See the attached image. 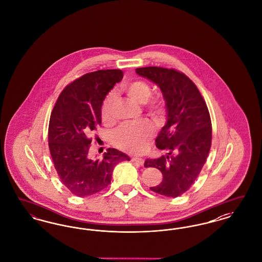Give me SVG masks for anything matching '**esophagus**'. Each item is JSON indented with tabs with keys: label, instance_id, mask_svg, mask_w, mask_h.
Listing matches in <instances>:
<instances>
[{
	"label": "esophagus",
	"instance_id": "esophagus-1",
	"mask_svg": "<svg viewBox=\"0 0 262 262\" xmlns=\"http://www.w3.org/2000/svg\"><path fill=\"white\" fill-rule=\"evenodd\" d=\"M132 161L133 162H137V164H139L140 166H142L144 164V160L142 158H139V157H133L132 158Z\"/></svg>",
	"mask_w": 262,
	"mask_h": 262
}]
</instances>
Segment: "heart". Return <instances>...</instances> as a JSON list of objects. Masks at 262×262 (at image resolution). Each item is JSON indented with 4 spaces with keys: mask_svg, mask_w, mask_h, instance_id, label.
I'll use <instances>...</instances> for the list:
<instances>
[{
    "mask_svg": "<svg viewBox=\"0 0 262 262\" xmlns=\"http://www.w3.org/2000/svg\"><path fill=\"white\" fill-rule=\"evenodd\" d=\"M121 89L127 98L137 104H144L145 110L154 121L160 122L162 120L165 113V100L161 95L150 97L152 90L147 82L143 80L129 81ZM114 105L115 96L110 93L101 106V118L105 124H112L114 122ZM153 136L154 128L152 125L146 121H141L119 127L113 136V141L120 149L138 154L147 148Z\"/></svg>",
    "mask_w": 262,
    "mask_h": 262,
    "instance_id": "b5f03b06",
    "label": "heart"
}]
</instances>
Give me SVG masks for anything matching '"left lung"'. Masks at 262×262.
I'll use <instances>...</instances> for the list:
<instances>
[{"instance_id":"obj_1","label":"left lung","mask_w":262,"mask_h":262,"mask_svg":"<svg viewBox=\"0 0 262 262\" xmlns=\"http://www.w3.org/2000/svg\"><path fill=\"white\" fill-rule=\"evenodd\" d=\"M137 74L161 89L167 122L156 146L168 153L146 159L144 166L161 171L162 182L150 189L167 198L186 192L199 177L211 147L210 115L195 84L183 73L158 67L137 68Z\"/></svg>"}]
</instances>
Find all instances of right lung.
<instances>
[{
	"instance_id": "right-lung-1",
	"label": "right lung",
	"mask_w": 262,
	"mask_h": 262,
	"mask_svg": "<svg viewBox=\"0 0 262 262\" xmlns=\"http://www.w3.org/2000/svg\"><path fill=\"white\" fill-rule=\"evenodd\" d=\"M123 78L121 70H100L75 79L64 88L51 114L48 141L61 182L82 198L97 193L111 183L115 166L129 157L109 148L103 159L89 157L88 136L101 124V106L106 95Z\"/></svg>"
}]
</instances>
